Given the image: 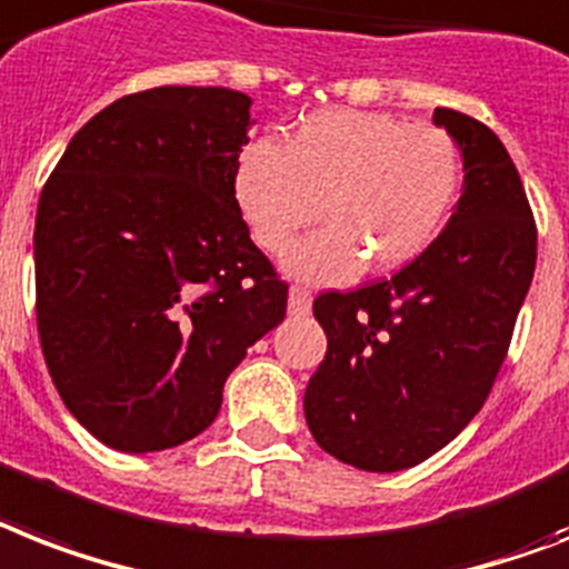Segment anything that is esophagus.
<instances>
[{
	"mask_svg": "<svg viewBox=\"0 0 569 569\" xmlns=\"http://www.w3.org/2000/svg\"><path fill=\"white\" fill-rule=\"evenodd\" d=\"M309 307H312V289H307V286H292L289 289V312L292 316H307Z\"/></svg>",
	"mask_w": 569,
	"mask_h": 569,
	"instance_id": "1",
	"label": "esophagus"
}]
</instances>
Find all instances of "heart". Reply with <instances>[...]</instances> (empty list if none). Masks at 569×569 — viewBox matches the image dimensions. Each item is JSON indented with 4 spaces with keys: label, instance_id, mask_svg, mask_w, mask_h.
Masks as SVG:
<instances>
[{
    "label": "heart",
    "instance_id": "obj_1",
    "mask_svg": "<svg viewBox=\"0 0 569 569\" xmlns=\"http://www.w3.org/2000/svg\"><path fill=\"white\" fill-rule=\"evenodd\" d=\"M459 189L450 131L373 110H316L280 146H248L233 174V198L269 253H283L318 216L330 221L286 257L292 274L330 283L362 262L397 271L418 260L450 221Z\"/></svg>",
    "mask_w": 569,
    "mask_h": 569
}]
</instances>
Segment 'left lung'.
Returning <instances> with one entry per match:
<instances>
[{
	"label": "left lung",
	"instance_id": "obj_1",
	"mask_svg": "<svg viewBox=\"0 0 569 569\" xmlns=\"http://www.w3.org/2000/svg\"><path fill=\"white\" fill-rule=\"evenodd\" d=\"M432 122L465 160L447 228L389 280L312 303L327 353L303 395L309 432L371 473L415 468L482 409L538 257L532 207L500 137L450 108Z\"/></svg>",
	"mask_w": 569,
	"mask_h": 569
}]
</instances>
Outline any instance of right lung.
I'll return each instance as SVG.
<instances>
[{
	"label": "right lung",
	"instance_id": "right-lung-1",
	"mask_svg": "<svg viewBox=\"0 0 569 569\" xmlns=\"http://www.w3.org/2000/svg\"><path fill=\"white\" fill-rule=\"evenodd\" d=\"M248 128L251 99L228 87L131 92L69 140L40 192L46 368L113 450L204 432L230 371L286 318L289 286L233 198Z\"/></svg>",
	"mask_w": 569,
	"mask_h": 569
}]
</instances>
